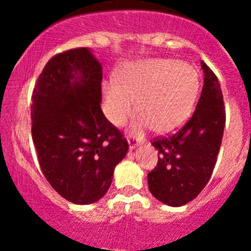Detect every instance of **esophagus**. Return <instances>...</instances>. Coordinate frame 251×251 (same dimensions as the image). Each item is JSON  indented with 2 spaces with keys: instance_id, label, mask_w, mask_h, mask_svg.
I'll return each instance as SVG.
<instances>
[{
  "instance_id": "obj_1",
  "label": "esophagus",
  "mask_w": 251,
  "mask_h": 251,
  "mask_svg": "<svg viewBox=\"0 0 251 251\" xmlns=\"http://www.w3.org/2000/svg\"><path fill=\"white\" fill-rule=\"evenodd\" d=\"M127 143H128V147H130V151H133L136 147L140 146L138 141L136 140L135 137H132V136H127Z\"/></svg>"
}]
</instances>
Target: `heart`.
I'll return each instance as SVG.
<instances>
[{"label":"heart","instance_id":"1","mask_svg":"<svg viewBox=\"0 0 251 251\" xmlns=\"http://www.w3.org/2000/svg\"><path fill=\"white\" fill-rule=\"evenodd\" d=\"M199 90L198 73L188 63L146 59L121 69L118 78L104 83L105 116L120 125L138 107L132 131L141 136L156 128L160 133L178 130L191 116Z\"/></svg>","mask_w":251,"mask_h":251}]
</instances>
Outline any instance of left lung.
Instances as JSON below:
<instances>
[{
	"label": "left lung",
	"instance_id": "obj_1",
	"mask_svg": "<svg viewBox=\"0 0 251 251\" xmlns=\"http://www.w3.org/2000/svg\"><path fill=\"white\" fill-rule=\"evenodd\" d=\"M201 64L204 85L192 118L175 135L153 142L160 156L148 174V187L154 198L169 206L186 205L203 191L224 136L226 113L221 86L212 70L204 62Z\"/></svg>",
	"mask_w": 251,
	"mask_h": 251
}]
</instances>
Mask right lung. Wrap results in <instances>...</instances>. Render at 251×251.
I'll return each mask as SVG.
<instances>
[{
    "instance_id": "add662e5",
    "label": "right lung",
    "mask_w": 251,
    "mask_h": 251,
    "mask_svg": "<svg viewBox=\"0 0 251 251\" xmlns=\"http://www.w3.org/2000/svg\"><path fill=\"white\" fill-rule=\"evenodd\" d=\"M102 64L90 48L50 58L32 93V141L47 181L68 201L87 205L109 189L127 141L107 120Z\"/></svg>"
}]
</instances>
